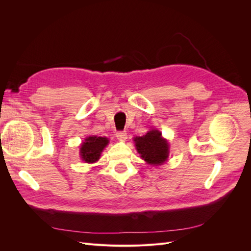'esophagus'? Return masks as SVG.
<instances>
[{
    "label": "esophagus",
    "instance_id": "1",
    "mask_svg": "<svg viewBox=\"0 0 251 251\" xmlns=\"http://www.w3.org/2000/svg\"><path fill=\"white\" fill-rule=\"evenodd\" d=\"M116 137L118 140H121V141H125L126 139V133L125 131H120V132H117L116 133Z\"/></svg>",
    "mask_w": 251,
    "mask_h": 251
}]
</instances>
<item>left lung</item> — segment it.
<instances>
[{
  "mask_svg": "<svg viewBox=\"0 0 251 251\" xmlns=\"http://www.w3.org/2000/svg\"><path fill=\"white\" fill-rule=\"evenodd\" d=\"M134 142L136 150L147 163L161 165L168 160L170 154L169 142L158 130H151L141 137H135Z\"/></svg>",
  "mask_w": 251,
  "mask_h": 251,
  "instance_id": "1",
  "label": "left lung"
}]
</instances>
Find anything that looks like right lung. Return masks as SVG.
<instances>
[{
	"label": "right lung",
	"mask_w": 251,
	"mask_h": 251,
	"mask_svg": "<svg viewBox=\"0 0 251 251\" xmlns=\"http://www.w3.org/2000/svg\"><path fill=\"white\" fill-rule=\"evenodd\" d=\"M109 139L107 137H97L90 136L87 137L80 146V158L87 163H94L100 157L101 151L108 146Z\"/></svg>",
	"instance_id": "right-lung-1"
}]
</instances>
